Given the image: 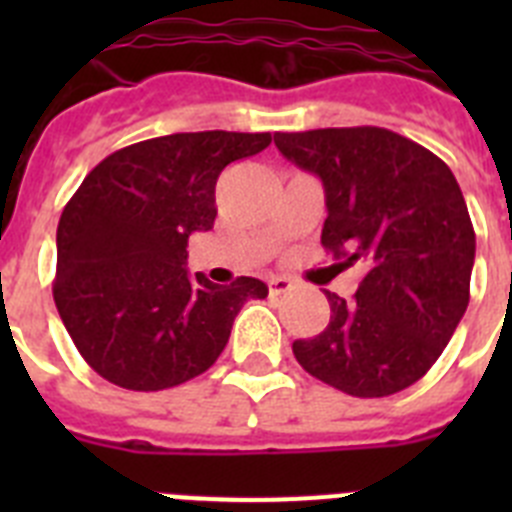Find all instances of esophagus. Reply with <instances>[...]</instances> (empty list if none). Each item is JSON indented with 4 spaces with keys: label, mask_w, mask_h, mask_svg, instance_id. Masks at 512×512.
<instances>
[{
    "label": "esophagus",
    "mask_w": 512,
    "mask_h": 512,
    "mask_svg": "<svg viewBox=\"0 0 512 512\" xmlns=\"http://www.w3.org/2000/svg\"><path fill=\"white\" fill-rule=\"evenodd\" d=\"M295 287V284L289 282L287 277H271L269 279V295L277 297V295H287L289 289Z\"/></svg>",
    "instance_id": "obj_1"
}]
</instances>
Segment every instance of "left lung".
<instances>
[{
	"instance_id": "left-lung-1",
	"label": "left lung",
	"mask_w": 512,
	"mask_h": 512,
	"mask_svg": "<svg viewBox=\"0 0 512 512\" xmlns=\"http://www.w3.org/2000/svg\"><path fill=\"white\" fill-rule=\"evenodd\" d=\"M287 161L323 182V243L364 261L354 300L325 292L330 323L292 343L302 369L354 397H387L418 382L469 305L474 228L441 158L384 128L277 133Z\"/></svg>"
}]
</instances>
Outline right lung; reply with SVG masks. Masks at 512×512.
<instances>
[{"label":"right lung","mask_w":512,"mask_h":512,"mask_svg":"<svg viewBox=\"0 0 512 512\" xmlns=\"http://www.w3.org/2000/svg\"><path fill=\"white\" fill-rule=\"evenodd\" d=\"M271 133H174L120 148L94 166L63 207L53 300L89 366L135 392L200 377L223 354L261 279L217 287L189 277L187 243L215 223V184L256 156Z\"/></svg>","instance_id":"right-lung-1"}]
</instances>
